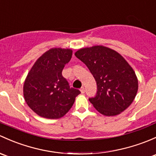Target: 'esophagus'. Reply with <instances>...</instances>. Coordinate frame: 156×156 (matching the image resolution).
I'll return each instance as SVG.
<instances>
[{
    "mask_svg": "<svg viewBox=\"0 0 156 156\" xmlns=\"http://www.w3.org/2000/svg\"><path fill=\"white\" fill-rule=\"evenodd\" d=\"M81 90V93H85V89H84V87H82L81 88V90Z\"/></svg>",
    "mask_w": 156,
    "mask_h": 156,
    "instance_id": "34e87169",
    "label": "esophagus"
}]
</instances>
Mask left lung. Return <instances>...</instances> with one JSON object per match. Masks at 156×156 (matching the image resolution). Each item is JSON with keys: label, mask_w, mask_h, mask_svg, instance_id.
<instances>
[{"label": "left lung", "mask_w": 156, "mask_h": 156, "mask_svg": "<svg viewBox=\"0 0 156 156\" xmlns=\"http://www.w3.org/2000/svg\"><path fill=\"white\" fill-rule=\"evenodd\" d=\"M75 55L96 80L97 93L89 100L100 114L116 116L129 108L137 94L138 81L123 57L102 45L81 48Z\"/></svg>", "instance_id": "left-lung-1"}]
</instances>
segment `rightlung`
Here are the masks:
<instances>
[{"mask_svg":"<svg viewBox=\"0 0 156 156\" xmlns=\"http://www.w3.org/2000/svg\"><path fill=\"white\" fill-rule=\"evenodd\" d=\"M72 55L71 49H49L37 59L27 74L23 87L24 100L40 117L48 119L63 117L81 93L70 87L62 75Z\"/></svg>","mask_w":156,"mask_h":156,"instance_id":"right-lung-1","label":"right lung"}]
</instances>
